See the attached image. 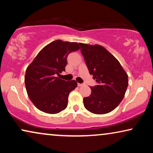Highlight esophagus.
Here are the masks:
<instances>
[{"label":"esophagus","instance_id":"esophagus-1","mask_svg":"<svg viewBox=\"0 0 153 153\" xmlns=\"http://www.w3.org/2000/svg\"><path fill=\"white\" fill-rule=\"evenodd\" d=\"M77 85H78L79 87H80V86H82V85H83V83H78V84H77Z\"/></svg>","mask_w":153,"mask_h":153}]
</instances>
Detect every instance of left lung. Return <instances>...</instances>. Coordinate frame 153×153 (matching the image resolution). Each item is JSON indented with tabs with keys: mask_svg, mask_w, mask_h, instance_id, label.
<instances>
[{
	"mask_svg": "<svg viewBox=\"0 0 153 153\" xmlns=\"http://www.w3.org/2000/svg\"><path fill=\"white\" fill-rule=\"evenodd\" d=\"M79 45L90 74L97 83L91 86V95L83 98L85 108L95 114L112 111L124 97L128 76L118 60L105 48L97 45Z\"/></svg>",
	"mask_w": 153,
	"mask_h": 153,
	"instance_id": "obj_1",
	"label": "left lung"
}]
</instances>
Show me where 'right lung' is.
I'll return each mask as SVG.
<instances>
[{"label": "right lung", "instance_id": "1", "mask_svg": "<svg viewBox=\"0 0 153 153\" xmlns=\"http://www.w3.org/2000/svg\"><path fill=\"white\" fill-rule=\"evenodd\" d=\"M76 42L56 40L43 48L26 69L25 85L33 104L42 111L58 114L65 109L68 96L77 86L74 80L60 79L68 56L79 49Z\"/></svg>", "mask_w": 153, "mask_h": 153}]
</instances>
